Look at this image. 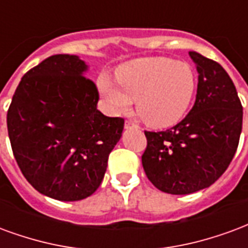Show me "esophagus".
Here are the masks:
<instances>
[{
	"label": "esophagus",
	"instance_id": "esophagus-1",
	"mask_svg": "<svg viewBox=\"0 0 248 248\" xmlns=\"http://www.w3.org/2000/svg\"><path fill=\"white\" fill-rule=\"evenodd\" d=\"M125 129H129V128H137L136 124H133L132 122H125Z\"/></svg>",
	"mask_w": 248,
	"mask_h": 248
}]
</instances>
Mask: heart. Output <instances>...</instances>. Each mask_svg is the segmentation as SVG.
Returning <instances> with one entry per match:
<instances>
[{
  "instance_id": "b5f03b06",
  "label": "heart",
  "mask_w": 248,
  "mask_h": 248,
  "mask_svg": "<svg viewBox=\"0 0 248 248\" xmlns=\"http://www.w3.org/2000/svg\"><path fill=\"white\" fill-rule=\"evenodd\" d=\"M116 82L109 75L97 79L106 109L112 115L136 111L146 125L168 128L181 122L197 87L196 72L187 63L170 58H142L123 64Z\"/></svg>"
}]
</instances>
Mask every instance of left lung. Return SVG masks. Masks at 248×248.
Returning <instances> with one entry per match:
<instances>
[{"label":"left lung","instance_id":"8db88e82","mask_svg":"<svg viewBox=\"0 0 248 248\" xmlns=\"http://www.w3.org/2000/svg\"><path fill=\"white\" fill-rule=\"evenodd\" d=\"M196 103L170 129L148 132L142 166L148 180L169 194L209 187L230 165L239 144L243 108L234 83L219 63L196 51Z\"/></svg>","mask_w":248,"mask_h":248}]
</instances>
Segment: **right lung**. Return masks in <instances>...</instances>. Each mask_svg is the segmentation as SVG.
<instances>
[{
	"mask_svg": "<svg viewBox=\"0 0 248 248\" xmlns=\"http://www.w3.org/2000/svg\"><path fill=\"white\" fill-rule=\"evenodd\" d=\"M84 61L58 54L28 71L9 107L13 155L29 184L58 201L95 193L120 140L122 117L97 109L99 92Z\"/></svg>",
	"mask_w": 248,
	"mask_h": 248,
	"instance_id": "1",
	"label": "right lung"
}]
</instances>
